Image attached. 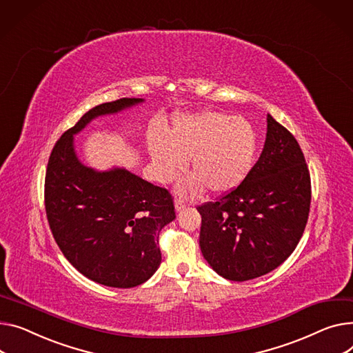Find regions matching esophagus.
Instances as JSON below:
<instances>
[{"instance_id":"34e87169","label":"esophagus","mask_w":353,"mask_h":353,"mask_svg":"<svg viewBox=\"0 0 353 353\" xmlns=\"http://www.w3.org/2000/svg\"><path fill=\"white\" fill-rule=\"evenodd\" d=\"M174 207H176L177 211H180V210H183V208L187 207V201H185L184 199H181V197H177V199L174 200Z\"/></svg>"}]
</instances>
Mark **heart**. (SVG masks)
<instances>
[{
  "label": "heart",
  "mask_w": 353,
  "mask_h": 353,
  "mask_svg": "<svg viewBox=\"0 0 353 353\" xmlns=\"http://www.w3.org/2000/svg\"><path fill=\"white\" fill-rule=\"evenodd\" d=\"M256 154V133L244 117L221 112H201L177 116L169 139L154 136L150 156L157 177L170 183L185 168L190 156L194 173L187 177L180 190L200 193L208 187L213 193H228L250 174Z\"/></svg>",
  "instance_id": "1"
}]
</instances>
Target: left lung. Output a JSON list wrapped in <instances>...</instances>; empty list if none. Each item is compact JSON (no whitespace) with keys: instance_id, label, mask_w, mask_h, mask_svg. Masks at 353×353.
<instances>
[{"instance_id":"obj_1","label":"left lung","mask_w":353,"mask_h":353,"mask_svg":"<svg viewBox=\"0 0 353 353\" xmlns=\"http://www.w3.org/2000/svg\"><path fill=\"white\" fill-rule=\"evenodd\" d=\"M311 205V176L294 134L267 116L263 153L236 189L197 207L200 248L217 274L248 281L283 264L298 245Z\"/></svg>"}]
</instances>
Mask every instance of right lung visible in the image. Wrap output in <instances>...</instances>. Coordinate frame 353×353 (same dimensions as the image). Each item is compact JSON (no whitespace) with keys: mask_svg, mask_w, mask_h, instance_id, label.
I'll return each instance as SVG.
<instances>
[{"mask_svg":"<svg viewBox=\"0 0 353 353\" xmlns=\"http://www.w3.org/2000/svg\"><path fill=\"white\" fill-rule=\"evenodd\" d=\"M140 102L122 98L88 110L58 139L45 174L46 219L62 254L89 279L114 288L143 284L159 268V232L176 219L173 197L125 169L83 166L74 134L97 116Z\"/></svg>","mask_w":353,"mask_h":353,"instance_id":"add662e5","label":"right lung"}]
</instances>
